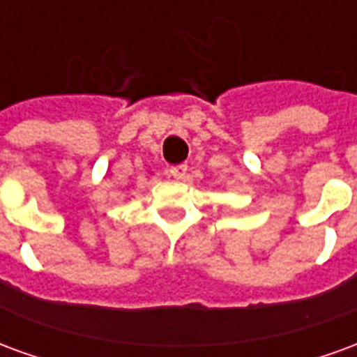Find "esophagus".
<instances>
[{"label":"esophagus","instance_id":"esophagus-1","mask_svg":"<svg viewBox=\"0 0 357 357\" xmlns=\"http://www.w3.org/2000/svg\"><path fill=\"white\" fill-rule=\"evenodd\" d=\"M187 174V164H176L170 168V176L176 179H181Z\"/></svg>","mask_w":357,"mask_h":357}]
</instances>
